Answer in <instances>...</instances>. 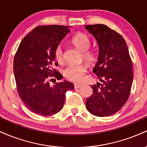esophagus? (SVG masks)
Instances as JSON below:
<instances>
[{
    "mask_svg": "<svg viewBox=\"0 0 147 147\" xmlns=\"http://www.w3.org/2000/svg\"><path fill=\"white\" fill-rule=\"evenodd\" d=\"M74 86H75V89L79 88H81V87L82 86L80 85V84H75Z\"/></svg>",
    "mask_w": 147,
    "mask_h": 147,
    "instance_id": "34e87169",
    "label": "esophagus"
}]
</instances>
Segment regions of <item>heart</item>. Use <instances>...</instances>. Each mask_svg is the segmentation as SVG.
Returning a JSON list of instances; mask_svg holds the SVG:
<instances>
[{
    "instance_id": "b5f03b06",
    "label": "heart",
    "mask_w": 147,
    "mask_h": 147,
    "mask_svg": "<svg viewBox=\"0 0 147 147\" xmlns=\"http://www.w3.org/2000/svg\"><path fill=\"white\" fill-rule=\"evenodd\" d=\"M72 42L80 51L83 52L82 56L84 59L88 63H92L96 60L97 53L93 49L90 48L91 41L89 36L86 34L79 33L72 38ZM55 59L59 63H62L64 60L63 47L62 44H59L54 52ZM87 72V68L84 64L80 65H70L65 68L63 75L69 80L74 82H80Z\"/></svg>"
}]
</instances>
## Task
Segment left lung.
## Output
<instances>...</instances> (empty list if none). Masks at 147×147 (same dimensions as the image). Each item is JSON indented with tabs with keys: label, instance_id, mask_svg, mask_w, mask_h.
<instances>
[{
	"label": "left lung",
	"instance_id": "8db88e82",
	"mask_svg": "<svg viewBox=\"0 0 147 147\" xmlns=\"http://www.w3.org/2000/svg\"><path fill=\"white\" fill-rule=\"evenodd\" d=\"M99 45V57L92 71L102 84L91 86L92 95L86 102L87 110L98 117L110 116L127 102L133 83V65L127 44L115 30L102 24L88 25Z\"/></svg>",
	"mask_w": 147,
	"mask_h": 147
}]
</instances>
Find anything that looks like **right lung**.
Instances as JSON below:
<instances>
[{"label": "right lung", "instance_id": "obj_1", "mask_svg": "<svg viewBox=\"0 0 147 147\" xmlns=\"http://www.w3.org/2000/svg\"><path fill=\"white\" fill-rule=\"evenodd\" d=\"M69 32V27L64 25L38 26L23 38L16 52L14 74L18 95L34 113L56 114L64 105L65 92L74 89L68 81L52 86L49 82L52 77L62 79L53 68L57 65L54 52Z\"/></svg>", "mask_w": 147, "mask_h": 147}]
</instances>
